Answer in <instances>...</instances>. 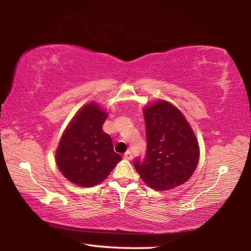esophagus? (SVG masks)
Here are the masks:
<instances>
[{"label":"esophagus","instance_id":"esophagus-1","mask_svg":"<svg viewBox=\"0 0 251 251\" xmlns=\"http://www.w3.org/2000/svg\"><path fill=\"white\" fill-rule=\"evenodd\" d=\"M124 158L127 160H130L131 158H133V152H131L130 151H127L124 155Z\"/></svg>","mask_w":251,"mask_h":251}]
</instances>
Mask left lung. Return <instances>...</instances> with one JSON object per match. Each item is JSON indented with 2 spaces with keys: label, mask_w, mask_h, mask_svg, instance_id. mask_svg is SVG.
I'll use <instances>...</instances> for the list:
<instances>
[{
  "label": "left lung",
  "mask_w": 251,
  "mask_h": 251,
  "mask_svg": "<svg viewBox=\"0 0 251 251\" xmlns=\"http://www.w3.org/2000/svg\"><path fill=\"white\" fill-rule=\"evenodd\" d=\"M147 150L134 166L143 181L155 190L184 184L199 160V146L192 127L175 106L158 100L144 108Z\"/></svg>",
  "instance_id": "8db88e82"
}]
</instances>
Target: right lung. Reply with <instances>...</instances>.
Instances as JSON below:
<instances>
[{"label":"right lung","mask_w":251,"mask_h":251,"mask_svg":"<svg viewBox=\"0 0 251 251\" xmlns=\"http://www.w3.org/2000/svg\"><path fill=\"white\" fill-rule=\"evenodd\" d=\"M107 113L96 103L80 108L71 121L56 150V164L66 179L82 187L103 181L122 157L101 129Z\"/></svg>","instance_id":"obj_1"}]
</instances>
